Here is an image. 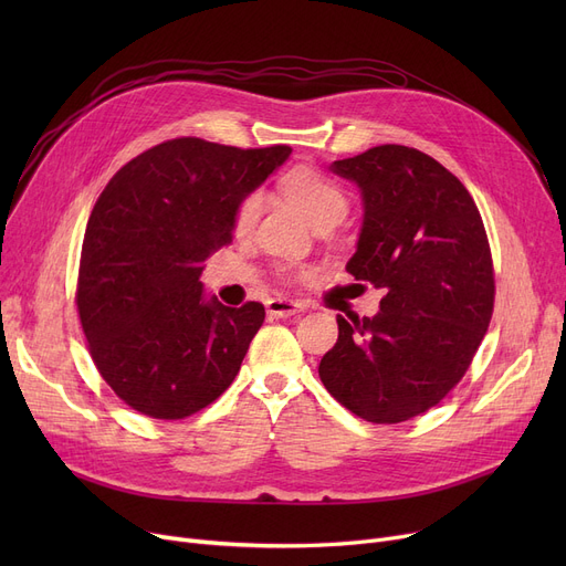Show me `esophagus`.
Returning <instances> with one entry per match:
<instances>
[{"label":"esophagus","mask_w":566,"mask_h":566,"mask_svg":"<svg viewBox=\"0 0 566 566\" xmlns=\"http://www.w3.org/2000/svg\"><path fill=\"white\" fill-rule=\"evenodd\" d=\"M265 310L275 318H286L298 312H305V305L298 301H289V298H271L265 303Z\"/></svg>","instance_id":"esophagus-1"}]
</instances>
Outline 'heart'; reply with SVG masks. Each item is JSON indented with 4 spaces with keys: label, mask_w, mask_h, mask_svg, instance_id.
<instances>
[{
    "label": "heart",
    "mask_w": 566,
    "mask_h": 566,
    "mask_svg": "<svg viewBox=\"0 0 566 566\" xmlns=\"http://www.w3.org/2000/svg\"><path fill=\"white\" fill-rule=\"evenodd\" d=\"M284 192L291 203L307 218V222H339L346 216V195L323 174L310 167H298L286 174L284 178ZM261 211V195H248L241 206H238L235 224L241 229H250Z\"/></svg>",
    "instance_id": "heart-1"
}]
</instances>
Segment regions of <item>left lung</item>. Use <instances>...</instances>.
<instances>
[{
  "mask_svg": "<svg viewBox=\"0 0 566 566\" xmlns=\"http://www.w3.org/2000/svg\"><path fill=\"white\" fill-rule=\"evenodd\" d=\"M331 171L363 199L346 271L382 298L374 316H337L318 376L358 418L406 422L454 388L486 335L495 282L484 222L459 178L418 148L374 146Z\"/></svg>",
  "mask_w": 566,
  "mask_h": 566,
  "instance_id": "obj_1",
  "label": "left lung"
}]
</instances>
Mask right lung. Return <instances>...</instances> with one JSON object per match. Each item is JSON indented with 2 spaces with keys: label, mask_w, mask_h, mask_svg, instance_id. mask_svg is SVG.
I'll list each match as a JSON object with an SVG mask.
<instances>
[{
  "label": "right lung",
  "mask_w": 566,
  "mask_h": 566,
  "mask_svg": "<svg viewBox=\"0 0 566 566\" xmlns=\"http://www.w3.org/2000/svg\"><path fill=\"white\" fill-rule=\"evenodd\" d=\"M289 146L169 139L118 169L86 222L77 312L88 353L130 408L184 420L235 378L265 310L224 307L199 282L235 213Z\"/></svg>",
  "instance_id": "right-lung-1"
}]
</instances>
